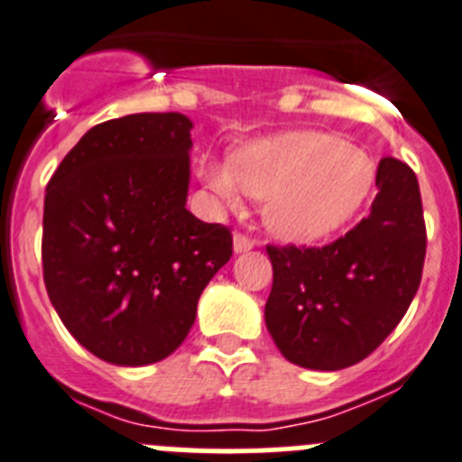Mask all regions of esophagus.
Returning a JSON list of instances; mask_svg holds the SVG:
<instances>
[{"mask_svg": "<svg viewBox=\"0 0 462 462\" xmlns=\"http://www.w3.org/2000/svg\"><path fill=\"white\" fill-rule=\"evenodd\" d=\"M232 245H235V253H248L251 248H255L257 241L251 239V236L241 235V232H236L235 239H232Z\"/></svg>", "mask_w": 462, "mask_h": 462, "instance_id": "esophagus-1", "label": "esophagus"}]
</instances>
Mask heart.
<instances>
[{"instance_id": "heart-1", "label": "heart", "mask_w": 462, "mask_h": 462, "mask_svg": "<svg viewBox=\"0 0 462 462\" xmlns=\"http://www.w3.org/2000/svg\"><path fill=\"white\" fill-rule=\"evenodd\" d=\"M198 172L226 205H239L241 189L264 200L266 227L294 244L346 227L376 184V162L365 150L317 129L251 141L232 152L230 163L202 162Z\"/></svg>"}]
</instances>
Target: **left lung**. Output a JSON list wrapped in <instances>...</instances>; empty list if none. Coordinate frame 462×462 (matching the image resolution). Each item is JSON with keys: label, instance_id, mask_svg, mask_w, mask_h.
Segmentation results:
<instances>
[{"label": "left lung", "instance_id": "left-lung-1", "mask_svg": "<svg viewBox=\"0 0 462 462\" xmlns=\"http://www.w3.org/2000/svg\"><path fill=\"white\" fill-rule=\"evenodd\" d=\"M376 187L369 217L333 244L266 245L273 264L266 328L299 367L337 372L365 360L420 290L426 226L415 172L385 157Z\"/></svg>", "mask_w": 462, "mask_h": 462}]
</instances>
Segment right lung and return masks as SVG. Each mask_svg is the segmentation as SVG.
<instances>
[{"instance_id": "add662e5", "label": "right lung", "mask_w": 462, "mask_h": 462, "mask_svg": "<svg viewBox=\"0 0 462 462\" xmlns=\"http://www.w3.org/2000/svg\"><path fill=\"white\" fill-rule=\"evenodd\" d=\"M191 127L175 111L95 125L47 184V294L72 337L111 365L171 356L232 257L230 230L187 209Z\"/></svg>"}]
</instances>
